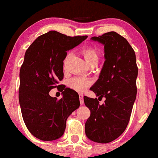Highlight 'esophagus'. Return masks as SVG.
<instances>
[{"label":"esophagus","instance_id":"obj_1","mask_svg":"<svg viewBox=\"0 0 158 158\" xmlns=\"http://www.w3.org/2000/svg\"><path fill=\"white\" fill-rule=\"evenodd\" d=\"M79 98H80V102H81V104H83V94H79Z\"/></svg>","mask_w":158,"mask_h":158}]
</instances>
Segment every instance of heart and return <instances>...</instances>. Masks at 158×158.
Here are the masks:
<instances>
[{"instance_id":"b5f03b06","label":"heart","mask_w":158,"mask_h":158,"mask_svg":"<svg viewBox=\"0 0 158 158\" xmlns=\"http://www.w3.org/2000/svg\"><path fill=\"white\" fill-rule=\"evenodd\" d=\"M81 54L84 57L85 60L87 64H90L91 62L96 61L98 62V54L95 49L92 47H86L83 48L81 50ZM92 81L88 78H84L81 77H72L69 81L68 85L70 89L78 92H82L85 91L87 88L90 86Z\"/></svg>"}]
</instances>
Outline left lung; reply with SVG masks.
<instances>
[{
	"instance_id": "obj_1",
	"label": "left lung",
	"mask_w": 158,
	"mask_h": 158,
	"mask_svg": "<svg viewBox=\"0 0 158 158\" xmlns=\"http://www.w3.org/2000/svg\"><path fill=\"white\" fill-rule=\"evenodd\" d=\"M92 39L104 45L106 60L99 78L90 89L106 100L100 105L98 98L83 97L91 112L85 132L92 141L107 143L127 129L136 99L138 69L134 49L123 36L109 31Z\"/></svg>"
}]
</instances>
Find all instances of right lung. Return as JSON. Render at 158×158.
<instances>
[{"instance_id":"add662e5","label":"right lung","mask_w":158,"mask_h":158,"mask_svg":"<svg viewBox=\"0 0 158 158\" xmlns=\"http://www.w3.org/2000/svg\"><path fill=\"white\" fill-rule=\"evenodd\" d=\"M87 35L70 37L56 31L38 37L26 51L20 70L19 103L28 130L44 141L60 138L68 117L80 106L75 91L65 88L64 60L69 49L86 40ZM54 88L62 92L58 100L49 95Z\"/></svg>"}]
</instances>
